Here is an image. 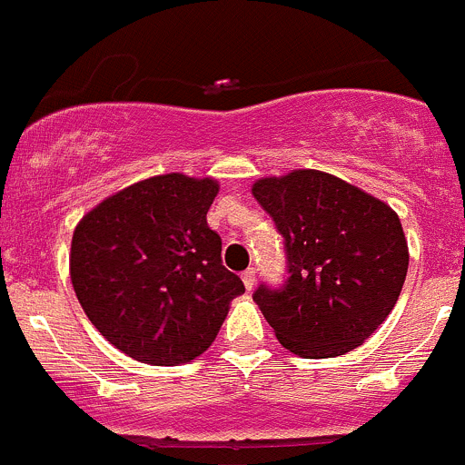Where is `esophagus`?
<instances>
[{
	"instance_id": "1",
	"label": "esophagus",
	"mask_w": 465,
	"mask_h": 465,
	"mask_svg": "<svg viewBox=\"0 0 465 465\" xmlns=\"http://www.w3.org/2000/svg\"><path fill=\"white\" fill-rule=\"evenodd\" d=\"M255 278H257V273H255V269H252V266H251V269H246V271H243V273H242L243 287H246L248 292H251V289L255 287Z\"/></svg>"
}]
</instances>
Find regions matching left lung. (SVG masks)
<instances>
[{
	"mask_svg": "<svg viewBox=\"0 0 465 465\" xmlns=\"http://www.w3.org/2000/svg\"><path fill=\"white\" fill-rule=\"evenodd\" d=\"M252 196L282 234L287 255V280L252 292L278 341L305 360L361 346L391 314L407 278L398 214L316 169L262 178Z\"/></svg>",
	"mask_w": 465,
	"mask_h": 465,
	"instance_id": "1",
	"label": "left lung"
}]
</instances>
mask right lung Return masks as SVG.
Here are the masks:
<instances>
[{
    "mask_svg": "<svg viewBox=\"0 0 465 465\" xmlns=\"http://www.w3.org/2000/svg\"><path fill=\"white\" fill-rule=\"evenodd\" d=\"M217 192L210 178L155 176L105 199L76 226L70 273L78 302L114 348L142 364L199 357L243 293L205 219Z\"/></svg>",
    "mask_w": 465,
    "mask_h": 465,
    "instance_id": "obj_1",
    "label": "right lung"
}]
</instances>
